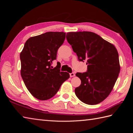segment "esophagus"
I'll use <instances>...</instances> for the list:
<instances>
[{
    "label": "esophagus",
    "mask_w": 133,
    "mask_h": 133,
    "mask_svg": "<svg viewBox=\"0 0 133 133\" xmlns=\"http://www.w3.org/2000/svg\"><path fill=\"white\" fill-rule=\"evenodd\" d=\"M75 76V74L74 73H70V77H73V76Z\"/></svg>",
    "instance_id": "obj_1"
}]
</instances>
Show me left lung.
Returning a JSON list of instances; mask_svg holds the SVG:
<instances>
[{
	"label": "left lung",
	"instance_id": "1",
	"mask_svg": "<svg viewBox=\"0 0 133 133\" xmlns=\"http://www.w3.org/2000/svg\"><path fill=\"white\" fill-rule=\"evenodd\" d=\"M66 38L79 61L86 60L87 71L77 73L81 80L75 93L82 102L95 105L110 94L120 70L118 51L113 44L90 31L67 33Z\"/></svg>",
	"mask_w": 133,
	"mask_h": 133
}]
</instances>
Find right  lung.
Wrapping results in <instances>:
<instances>
[{
  "label": "right lung",
  "instance_id": "obj_1",
  "mask_svg": "<svg viewBox=\"0 0 133 133\" xmlns=\"http://www.w3.org/2000/svg\"><path fill=\"white\" fill-rule=\"evenodd\" d=\"M64 32L49 31L28 39L20 54L21 76L28 90L35 98L46 100L54 96L70 77L60 71V64L53 68L57 51L65 39Z\"/></svg>",
  "mask_w": 133,
  "mask_h": 133
}]
</instances>
